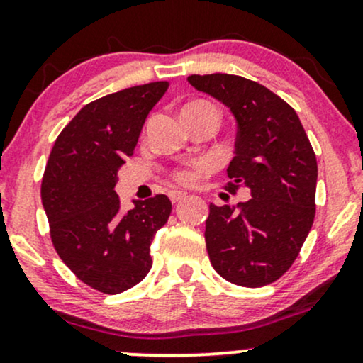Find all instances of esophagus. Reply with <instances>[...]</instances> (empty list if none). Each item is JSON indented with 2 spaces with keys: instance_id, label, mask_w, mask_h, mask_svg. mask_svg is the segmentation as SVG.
<instances>
[{
  "instance_id": "34e87169",
  "label": "esophagus",
  "mask_w": 363,
  "mask_h": 363,
  "mask_svg": "<svg viewBox=\"0 0 363 363\" xmlns=\"http://www.w3.org/2000/svg\"><path fill=\"white\" fill-rule=\"evenodd\" d=\"M169 198L172 203H177V201H181V199L186 198V193H182V191H170Z\"/></svg>"
}]
</instances>
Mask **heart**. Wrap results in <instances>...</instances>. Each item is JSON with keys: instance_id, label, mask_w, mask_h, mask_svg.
Segmentation results:
<instances>
[{"instance_id": "obj_1", "label": "heart", "mask_w": 363, "mask_h": 363, "mask_svg": "<svg viewBox=\"0 0 363 363\" xmlns=\"http://www.w3.org/2000/svg\"><path fill=\"white\" fill-rule=\"evenodd\" d=\"M196 176H198V170L194 167H182L174 172V179H176L177 182H181V184H191L196 179Z\"/></svg>"}]
</instances>
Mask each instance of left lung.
<instances>
[{
    "label": "left lung",
    "mask_w": 363,
    "mask_h": 363,
    "mask_svg": "<svg viewBox=\"0 0 363 363\" xmlns=\"http://www.w3.org/2000/svg\"><path fill=\"white\" fill-rule=\"evenodd\" d=\"M187 82L230 109L237 123L230 189H251V199L237 206L210 205L211 266L234 285H269L294 264L314 223V150L297 112L257 82L227 73L191 74Z\"/></svg>",
    "instance_id": "8db88e82"
}]
</instances>
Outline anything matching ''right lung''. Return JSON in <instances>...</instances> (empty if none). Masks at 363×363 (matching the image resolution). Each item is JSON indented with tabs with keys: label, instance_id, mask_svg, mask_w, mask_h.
<instances>
[{
	"label": "right lung",
	"instance_id": "add662e5",
	"mask_svg": "<svg viewBox=\"0 0 363 363\" xmlns=\"http://www.w3.org/2000/svg\"><path fill=\"white\" fill-rule=\"evenodd\" d=\"M167 89V82H153L86 104L57 136L45 165L40 196L54 249L102 294H121L147 277L150 245L172 211L165 194L123 211L114 191L119 167Z\"/></svg>",
	"mask_w": 363,
	"mask_h": 363
}]
</instances>
